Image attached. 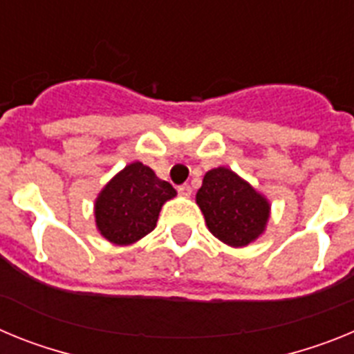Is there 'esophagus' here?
I'll use <instances>...</instances> for the list:
<instances>
[{
    "mask_svg": "<svg viewBox=\"0 0 354 354\" xmlns=\"http://www.w3.org/2000/svg\"><path fill=\"white\" fill-rule=\"evenodd\" d=\"M177 192H179V195L180 196H192V186H189V184H183V186H179V189H177Z\"/></svg>",
    "mask_w": 354,
    "mask_h": 354,
    "instance_id": "esophagus-1",
    "label": "esophagus"
}]
</instances>
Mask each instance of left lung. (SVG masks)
Instances as JSON below:
<instances>
[{
    "label": "left lung",
    "mask_w": 354,
    "mask_h": 354,
    "mask_svg": "<svg viewBox=\"0 0 354 354\" xmlns=\"http://www.w3.org/2000/svg\"><path fill=\"white\" fill-rule=\"evenodd\" d=\"M196 204L209 232L232 248H243L259 239L271 214L270 200L225 167L212 168L204 175Z\"/></svg>",
    "instance_id": "1"
}]
</instances>
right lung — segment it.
<instances>
[{"mask_svg": "<svg viewBox=\"0 0 354 354\" xmlns=\"http://www.w3.org/2000/svg\"><path fill=\"white\" fill-rule=\"evenodd\" d=\"M175 195L174 186L156 177L152 168L140 161L131 162L97 195V230L113 245H133L154 230L159 211Z\"/></svg>", "mask_w": 354, "mask_h": 354, "instance_id": "obj_1", "label": "right lung"}]
</instances>
